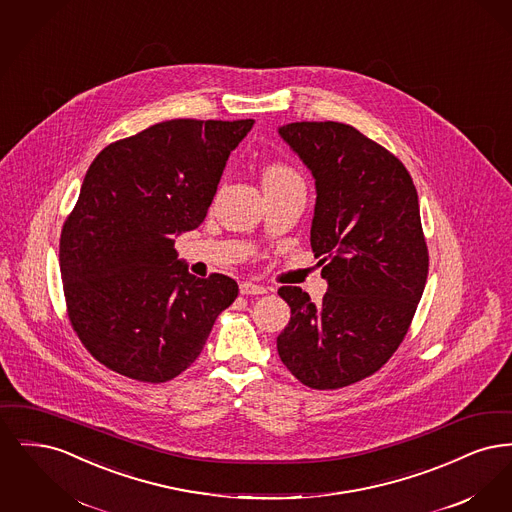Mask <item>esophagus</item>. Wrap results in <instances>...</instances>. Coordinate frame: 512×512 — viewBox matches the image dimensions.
Returning <instances> with one entry per match:
<instances>
[{
  "instance_id": "34e87169",
  "label": "esophagus",
  "mask_w": 512,
  "mask_h": 512,
  "mask_svg": "<svg viewBox=\"0 0 512 512\" xmlns=\"http://www.w3.org/2000/svg\"><path fill=\"white\" fill-rule=\"evenodd\" d=\"M267 292L268 288L259 286V284H253V282H242V284H240V293H242V295H261V293Z\"/></svg>"
}]
</instances>
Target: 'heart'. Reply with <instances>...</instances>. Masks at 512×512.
Returning <instances> with one entry per match:
<instances>
[{
  "mask_svg": "<svg viewBox=\"0 0 512 512\" xmlns=\"http://www.w3.org/2000/svg\"><path fill=\"white\" fill-rule=\"evenodd\" d=\"M284 178H297V176L293 174L292 169L278 163L268 165L267 171L263 174V180H284Z\"/></svg>",
  "mask_w": 512,
  "mask_h": 512,
  "instance_id": "heart-1",
  "label": "heart"
}]
</instances>
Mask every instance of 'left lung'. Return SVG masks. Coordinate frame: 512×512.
<instances>
[{
  "instance_id": "8db88e82",
  "label": "left lung",
  "mask_w": 512,
  "mask_h": 512,
  "mask_svg": "<svg viewBox=\"0 0 512 512\" xmlns=\"http://www.w3.org/2000/svg\"><path fill=\"white\" fill-rule=\"evenodd\" d=\"M315 178L311 247L328 292L282 286L292 317L278 355L313 390H338L374 374L405 338L428 276L418 195L403 163L341 122L278 128Z\"/></svg>"
}]
</instances>
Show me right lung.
<instances>
[{"instance_id":"right-lung-1","label":"right lung","mask_w":512,"mask_h":512,"mask_svg":"<svg viewBox=\"0 0 512 512\" xmlns=\"http://www.w3.org/2000/svg\"><path fill=\"white\" fill-rule=\"evenodd\" d=\"M253 122H159L90 165L63 224L59 265L74 332L101 365L149 384L172 380L238 297L230 276L190 274L174 238L207 217Z\"/></svg>"}]
</instances>
